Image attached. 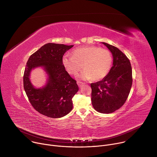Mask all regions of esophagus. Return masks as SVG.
I'll use <instances>...</instances> for the list:
<instances>
[{"mask_svg":"<svg viewBox=\"0 0 157 157\" xmlns=\"http://www.w3.org/2000/svg\"><path fill=\"white\" fill-rule=\"evenodd\" d=\"M77 84H78L79 87H80V88H81V87L83 86V84H84V83H82V82H79V81H78V82H77Z\"/></svg>","mask_w":157,"mask_h":157,"instance_id":"1","label":"esophagus"}]
</instances>
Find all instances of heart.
I'll return each mask as SVG.
<instances>
[{"mask_svg": "<svg viewBox=\"0 0 157 157\" xmlns=\"http://www.w3.org/2000/svg\"><path fill=\"white\" fill-rule=\"evenodd\" d=\"M62 64L67 72L75 76L83 66L84 70L79 75V79L100 80L109 73L113 64V57L107 50L95 46L85 47L75 49L72 56L64 55Z\"/></svg>", "mask_w": 157, "mask_h": 157, "instance_id": "1", "label": "heart"}]
</instances>
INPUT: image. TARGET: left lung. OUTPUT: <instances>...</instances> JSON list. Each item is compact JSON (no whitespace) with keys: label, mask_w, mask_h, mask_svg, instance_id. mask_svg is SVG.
<instances>
[{"label":"left lung","mask_w":157,"mask_h":157,"mask_svg":"<svg viewBox=\"0 0 157 157\" xmlns=\"http://www.w3.org/2000/svg\"><path fill=\"white\" fill-rule=\"evenodd\" d=\"M113 56V64L108 75L101 81L91 83V101L94 109L102 114H110L126 101L132 84V71L127 57L117 47L102 42Z\"/></svg>","instance_id":"obj_1"}]
</instances>
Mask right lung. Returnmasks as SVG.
I'll use <instances>...</instances> for the list:
<instances>
[{"label":"right lung","instance_id":"add662e5","mask_svg":"<svg viewBox=\"0 0 157 157\" xmlns=\"http://www.w3.org/2000/svg\"><path fill=\"white\" fill-rule=\"evenodd\" d=\"M73 47L47 43L32 54L27 63L24 75L25 91L33 108L48 117H62L73 109L72 98L79 87L62 64L64 54ZM40 67L48 77L45 85L36 88L31 82L29 78L32 70Z\"/></svg>","mask_w":157,"mask_h":157}]
</instances>
